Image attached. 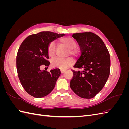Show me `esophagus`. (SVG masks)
Masks as SVG:
<instances>
[{
    "label": "esophagus",
    "mask_w": 129,
    "mask_h": 129,
    "mask_svg": "<svg viewBox=\"0 0 129 129\" xmlns=\"http://www.w3.org/2000/svg\"><path fill=\"white\" fill-rule=\"evenodd\" d=\"M64 72H65V70L64 69H61V73H64Z\"/></svg>",
    "instance_id": "esophagus-1"
}]
</instances>
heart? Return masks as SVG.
Segmentation results:
<instances>
[{"instance_id":"heart-1","label":"heart","mask_w":129,"mask_h":129,"mask_svg":"<svg viewBox=\"0 0 129 129\" xmlns=\"http://www.w3.org/2000/svg\"><path fill=\"white\" fill-rule=\"evenodd\" d=\"M60 42L62 43L66 47L68 48V55L72 56H75L77 55V51L75 48L77 47V43L75 40L70 37H64L60 39ZM56 43L55 41L50 42L47 47L48 55L50 58H54L56 55ZM73 62L71 58L61 60L55 58L52 61L51 65L54 68H58L61 69H66L69 67Z\"/></svg>"}]
</instances>
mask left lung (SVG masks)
Segmentation results:
<instances>
[{
  "instance_id": "left-lung-1",
  "label": "left lung",
  "mask_w": 129,
  "mask_h": 129,
  "mask_svg": "<svg viewBox=\"0 0 129 129\" xmlns=\"http://www.w3.org/2000/svg\"><path fill=\"white\" fill-rule=\"evenodd\" d=\"M72 37L80 46L81 55L73 70L70 87L74 93L83 99L94 97L102 89L110 70V57L101 39L92 32L74 33Z\"/></svg>"
}]
</instances>
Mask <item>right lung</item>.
Masks as SVG:
<instances>
[{
    "mask_svg": "<svg viewBox=\"0 0 129 129\" xmlns=\"http://www.w3.org/2000/svg\"><path fill=\"white\" fill-rule=\"evenodd\" d=\"M64 34L41 32L30 35L23 41L17 55V69L19 79L25 91L33 97L41 98L52 92L61 74L60 69L50 72L41 71L50 62L47 47L49 43Z\"/></svg>",
    "mask_w": 129,
    "mask_h": 129,
    "instance_id": "right-lung-1",
    "label": "right lung"
}]
</instances>
